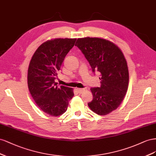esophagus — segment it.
Wrapping results in <instances>:
<instances>
[{
	"instance_id": "esophagus-1",
	"label": "esophagus",
	"mask_w": 156,
	"mask_h": 156,
	"mask_svg": "<svg viewBox=\"0 0 156 156\" xmlns=\"http://www.w3.org/2000/svg\"><path fill=\"white\" fill-rule=\"evenodd\" d=\"M77 91L79 93H82L84 91H85V89H82V88H77L76 89Z\"/></svg>"
}]
</instances>
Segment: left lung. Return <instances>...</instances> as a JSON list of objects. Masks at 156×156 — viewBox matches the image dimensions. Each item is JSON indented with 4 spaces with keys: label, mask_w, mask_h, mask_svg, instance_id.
<instances>
[{
    "label": "left lung",
    "mask_w": 156,
    "mask_h": 156,
    "mask_svg": "<svg viewBox=\"0 0 156 156\" xmlns=\"http://www.w3.org/2000/svg\"><path fill=\"white\" fill-rule=\"evenodd\" d=\"M75 46L81 50L93 73L101 74V87H92L93 100L87 105L99 115H106L121 104L128 89L129 71L121 50L100 38H78Z\"/></svg>",
    "instance_id": "obj_1"
}]
</instances>
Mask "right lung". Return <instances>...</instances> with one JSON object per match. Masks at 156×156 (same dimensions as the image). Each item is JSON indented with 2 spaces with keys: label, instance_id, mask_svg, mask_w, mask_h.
Wrapping results in <instances>:
<instances>
[{
  "label": "right lung",
  "instance_id": "1",
  "mask_svg": "<svg viewBox=\"0 0 156 156\" xmlns=\"http://www.w3.org/2000/svg\"><path fill=\"white\" fill-rule=\"evenodd\" d=\"M76 41V38L48 41L38 48L30 61L27 75L29 91L39 108L51 116L65 112L74 96L72 88L58 87L55 80Z\"/></svg>",
  "mask_w": 156,
  "mask_h": 156
}]
</instances>
